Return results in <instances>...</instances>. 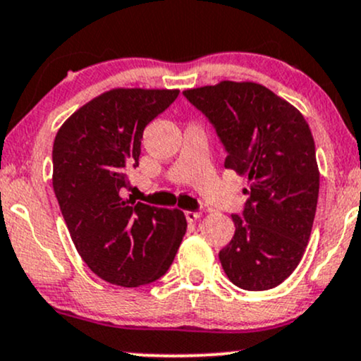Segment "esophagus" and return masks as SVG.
<instances>
[{"instance_id":"34e87169","label":"esophagus","mask_w":361,"mask_h":361,"mask_svg":"<svg viewBox=\"0 0 361 361\" xmlns=\"http://www.w3.org/2000/svg\"><path fill=\"white\" fill-rule=\"evenodd\" d=\"M185 216L190 224H193L197 222L200 216H202V212H185Z\"/></svg>"}]
</instances>
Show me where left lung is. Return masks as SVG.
I'll return each mask as SVG.
<instances>
[{
  "instance_id": "1",
  "label": "left lung",
  "mask_w": 361,
  "mask_h": 361,
  "mask_svg": "<svg viewBox=\"0 0 361 361\" xmlns=\"http://www.w3.org/2000/svg\"><path fill=\"white\" fill-rule=\"evenodd\" d=\"M224 142L225 168L247 176L244 219L219 259L247 290L279 286L301 262L319 193L311 129L293 104L257 82L222 80L183 90Z\"/></svg>"
}]
</instances>
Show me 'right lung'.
<instances>
[{
	"label": "right lung",
	"instance_id": "right-lung-1",
	"mask_svg": "<svg viewBox=\"0 0 361 361\" xmlns=\"http://www.w3.org/2000/svg\"><path fill=\"white\" fill-rule=\"evenodd\" d=\"M178 89H111L60 126L54 183L63 220L82 260L111 284L137 288L166 274L186 232L178 208L134 203L121 192L137 166L142 131Z\"/></svg>",
	"mask_w": 361,
	"mask_h": 361
}]
</instances>
